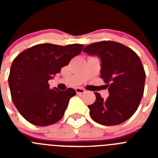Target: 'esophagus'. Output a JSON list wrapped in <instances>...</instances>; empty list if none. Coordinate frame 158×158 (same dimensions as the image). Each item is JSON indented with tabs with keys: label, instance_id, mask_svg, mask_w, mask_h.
<instances>
[{
	"label": "esophagus",
	"instance_id": "esophagus-1",
	"mask_svg": "<svg viewBox=\"0 0 158 158\" xmlns=\"http://www.w3.org/2000/svg\"><path fill=\"white\" fill-rule=\"evenodd\" d=\"M75 91H76L77 94H83V93H85V90L84 89H82V88H76L75 89Z\"/></svg>",
	"mask_w": 158,
	"mask_h": 158
}]
</instances>
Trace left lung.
<instances>
[{
	"label": "left lung",
	"mask_w": 158,
	"mask_h": 158,
	"mask_svg": "<svg viewBox=\"0 0 158 158\" xmlns=\"http://www.w3.org/2000/svg\"><path fill=\"white\" fill-rule=\"evenodd\" d=\"M83 51L100 58V77L109 93L104 100L94 93L96 101L88 106L90 116L104 126L125 122L138 109L144 93L146 73L140 58L129 47L112 41L93 43Z\"/></svg>",
	"instance_id": "1"
}]
</instances>
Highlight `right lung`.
<instances>
[{"label": "right lung", "mask_w": 158, "mask_h": 158, "mask_svg": "<svg viewBox=\"0 0 158 158\" xmlns=\"http://www.w3.org/2000/svg\"><path fill=\"white\" fill-rule=\"evenodd\" d=\"M83 47L81 44L62 47L41 43L25 50L13 60L8 85L14 105L26 120L45 127L62 118L76 92L71 88L65 91L51 89L48 81Z\"/></svg>", "instance_id": "1"}]
</instances>
